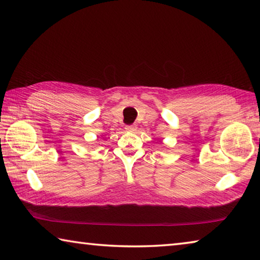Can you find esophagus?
<instances>
[{
	"label": "esophagus",
	"mask_w": 260,
	"mask_h": 260,
	"mask_svg": "<svg viewBox=\"0 0 260 260\" xmlns=\"http://www.w3.org/2000/svg\"><path fill=\"white\" fill-rule=\"evenodd\" d=\"M126 131L127 132H135L136 131V126H133V125L126 126Z\"/></svg>",
	"instance_id": "esophagus-1"
}]
</instances>
